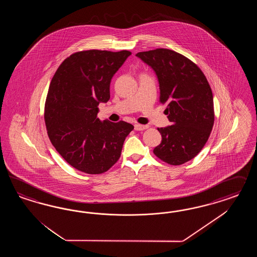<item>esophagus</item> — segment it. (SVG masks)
Instances as JSON below:
<instances>
[{
	"label": "esophagus",
	"instance_id": "1",
	"mask_svg": "<svg viewBox=\"0 0 257 257\" xmlns=\"http://www.w3.org/2000/svg\"><path fill=\"white\" fill-rule=\"evenodd\" d=\"M147 128H148V125H142L140 124V123H136L135 124V130H137V131H143V130L147 129Z\"/></svg>",
	"mask_w": 257,
	"mask_h": 257
}]
</instances>
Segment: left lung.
I'll use <instances>...</instances> for the list:
<instances>
[{"instance_id": "1", "label": "left lung", "mask_w": 257, "mask_h": 257, "mask_svg": "<svg viewBox=\"0 0 257 257\" xmlns=\"http://www.w3.org/2000/svg\"><path fill=\"white\" fill-rule=\"evenodd\" d=\"M137 56L156 71L159 101L167 104L172 123L157 129L162 141L154 154L172 166L186 163L202 151L214 125L210 85L194 62L174 51L159 48L140 52Z\"/></svg>"}]
</instances>
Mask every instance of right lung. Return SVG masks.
<instances>
[{
	"instance_id": "add662e5",
	"label": "right lung",
	"mask_w": 257,
	"mask_h": 257,
	"mask_svg": "<svg viewBox=\"0 0 257 257\" xmlns=\"http://www.w3.org/2000/svg\"><path fill=\"white\" fill-rule=\"evenodd\" d=\"M132 53L87 50L67 57L55 71L47 94L48 137L67 163L88 174H101L117 163L134 126L101 122L98 105L110 98V82Z\"/></svg>"
}]
</instances>
